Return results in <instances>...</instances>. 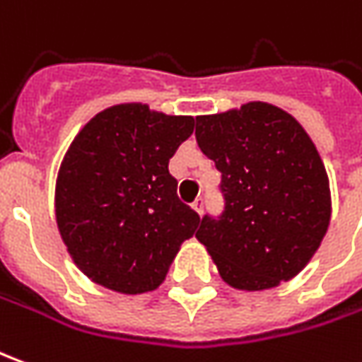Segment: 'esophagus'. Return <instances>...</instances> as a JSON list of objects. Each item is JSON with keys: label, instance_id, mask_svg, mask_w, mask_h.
I'll use <instances>...</instances> for the list:
<instances>
[{"label": "esophagus", "instance_id": "34e87169", "mask_svg": "<svg viewBox=\"0 0 362 362\" xmlns=\"http://www.w3.org/2000/svg\"><path fill=\"white\" fill-rule=\"evenodd\" d=\"M192 208H194L198 214L204 212V198H196V202L192 204Z\"/></svg>", "mask_w": 362, "mask_h": 362}]
</instances>
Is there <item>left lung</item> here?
<instances>
[{"mask_svg": "<svg viewBox=\"0 0 362 362\" xmlns=\"http://www.w3.org/2000/svg\"><path fill=\"white\" fill-rule=\"evenodd\" d=\"M200 150L222 172L226 208L204 216L198 242L233 289L262 291L309 264L331 220L325 164L284 109L252 100L196 117Z\"/></svg>", "mask_w": 362, "mask_h": 362, "instance_id": "8db88e82", "label": "left lung"}]
</instances>
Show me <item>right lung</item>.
<instances>
[{"mask_svg": "<svg viewBox=\"0 0 362 362\" xmlns=\"http://www.w3.org/2000/svg\"><path fill=\"white\" fill-rule=\"evenodd\" d=\"M194 117L122 103L78 130L55 184V218L71 259L117 293L154 291L200 216L182 204L168 162Z\"/></svg>", "mask_w": 362, "mask_h": 362, "instance_id": "right-lung-1", "label": "right lung"}]
</instances>
